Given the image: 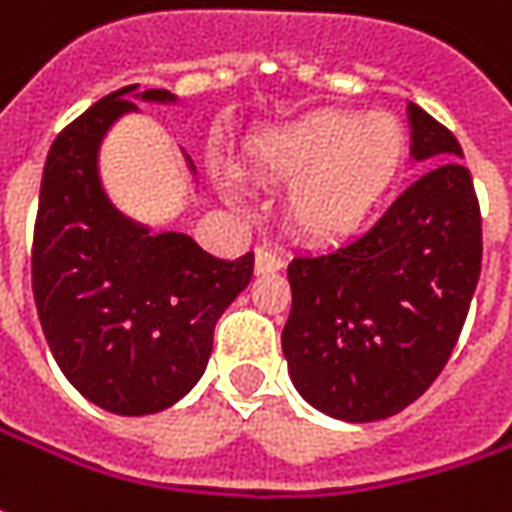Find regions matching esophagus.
<instances>
[{
	"instance_id": "1",
	"label": "esophagus",
	"mask_w": 512,
	"mask_h": 512,
	"mask_svg": "<svg viewBox=\"0 0 512 512\" xmlns=\"http://www.w3.org/2000/svg\"><path fill=\"white\" fill-rule=\"evenodd\" d=\"M283 269V257L272 249H255V272L257 275H275Z\"/></svg>"
}]
</instances>
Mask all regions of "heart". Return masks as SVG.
Instances as JSON below:
<instances>
[{"mask_svg": "<svg viewBox=\"0 0 512 512\" xmlns=\"http://www.w3.org/2000/svg\"><path fill=\"white\" fill-rule=\"evenodd\" d=\"M410 160V134L384 111L321 108L260 134L243 174L257 186H289L283 217L309 246H341L387 206Z\"/></svg>", "mask_w": 512, "mask_h": 512, "instance_id": "heart-1", "label": "heart"}]
</instances>
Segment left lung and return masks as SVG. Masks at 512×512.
Masks as SVG:
<instances>
[{
    "label": "left lung",
    "mask_w": 512,
    "mask_h": 512,
    "mask_svg": "<svg viewBox=\"0 0 512 512\" xmlns=\"http://www.w3.org/2000/svg\"><path fill=\"white\" fill-rule=\"evenodd\" d=\"M410 154L433 166L387 214L289 263L280 344L300 395L341 421H381L424 395L456 346L481 272V212L450 128L415 102Z\"/></svg>",
    "instance_id": "left-lung-1"
}]
</instances>
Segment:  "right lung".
<instances>
[{
    "mask_svg": "<svg viewBox=\"0 0 512 512\" xmlns=\"http://www.w3.org/2000/svg\"><path fill=\"white\" fill-rule=\"evenodd\" d=\"M131 100L174 102V94L125 85L51 145L31 278L45 341L65 378L102 410L151 415L177 404L206 372L214 323L249 286L255 255L220 260L189 234H151L114 209L97 160L108 128L137 111Z\"/></svg>",
    "mask_w": 512,
    "mask_h": 512,
    "instance_id": "1",
    "label": "right lung"
}]
</instances>
